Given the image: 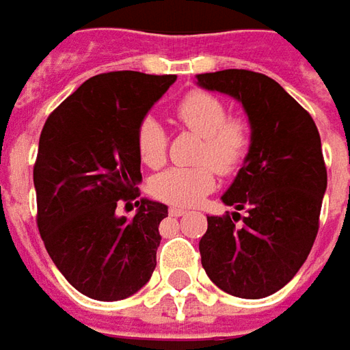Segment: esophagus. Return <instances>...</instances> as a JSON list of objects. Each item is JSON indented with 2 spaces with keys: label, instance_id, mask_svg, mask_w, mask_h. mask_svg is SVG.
Instances as JSON below:
<instances>
[{
  "label": "esophagus",
  "instance_id": "esophagus-1",
  "mask_svg": "<svg viewBox=\"0 0 350 350\" xmlns=\"http://www.w3.org/2000/svg\"><path fill=\"white\" fill-rule=\"evenodd\" d=\"M169 214L175 216V218H179V216H185V214H187V210L179 208V206H171V208H169Z\"/></svg>",
  "mask_w": 350,
  "mask_h": 350
}]
</instances>
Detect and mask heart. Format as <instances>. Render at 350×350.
Wrapping results in <instances>:
<instances>
[{"instance_id":"heart-1","label":"heart","mask_w":350,"mask_h":350,"mask_svg":"<svg viewBox=\"0 0 350 350\" xmlns=\"http://www.w3.org/2000/svg\"><path fill=\"white\" fill-rule=\"evenodd\" d=\"M175 118L202 136V146L196 155V161L202 165L165 169L152 179L150 191L155 198L169 204L193 206L214 189V169L218 173H232L245 159L251 146V128L243 118H228L226 105L204 91L185 95L175 107ZM136 148L142 163L148 167H159L165 161L167 136L152 116L144 118L138 126Z\"/></svg>"}]
</instances>
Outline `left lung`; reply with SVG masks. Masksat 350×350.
I'll return each mask as SVG.
<instances>
[{
  "label": "left lung",
  "mask_w": 350,
  "mask_h": 350,
  "mask_svg": "<svg viewBox=\"0 0 350 350\" xmlns=\"http://www.w3.org/2000/svg\"><path fill=\"white\" fill-rule=\"evenodd\" d=\"M196 85L235 99L251 128L243 165L222 195L226 206L247 214L206 216L198 243L202 267L232 296L267 298L294 278L316 241L327 189L319 132L269 75L222 70L196 75Z\"/></svg>",
  "instance_id": "obj_1"
}]
</instances>
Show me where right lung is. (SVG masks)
<instances>
[{
	"label": "right lung",
	"mask_w": 350,
	"mask_h": 350,
	"mask_svg": "<svg viewBox=\"0 0 350 350\" xmlns=\"http://www.w3.org/2000/svg\"><path fill=\"white\" fill-rule=\"evenodd\" d=\"M177 75L109 72L81 83L48 116L33 181L38 232L77 292L101 302L150 280L167 206L140 198L132 220L116 204L138 196V126Z\"/></svg>",
	"instance_id": "right-lung-1"
}]
</instances>
